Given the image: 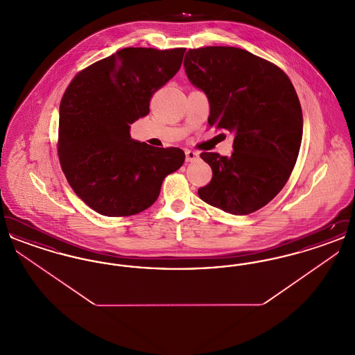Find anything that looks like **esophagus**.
<instances>
[{"mask_svg":"<svg viewBox=\"0 0 355 355\" xmlns=\"http://www.w3.org/2000/svg\"><path fill=\"white\" fill-rule=\"evenodd\" d=\"M185 154L187 162H194L200 158V153L193 152V150H186Z\"/></svg>","mask_w":355,"mask_h":355,"instance_id":"obj_1","label":"esophagus"}]
</instances>
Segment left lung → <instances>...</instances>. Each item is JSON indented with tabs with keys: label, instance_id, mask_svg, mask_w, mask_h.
I'll return each instance as SVG.
<instances>
[{
	"label": "left lung",
	"instance_id": "8db88e82",
	"mask_svg": "<svg viewBox=\"0 0 355 355\" xmlns=\"http://www.w3.org/2000/svg\"><path fill=\"white\" fill-rule=\"evenodd\" d=\"M184 67L207 97L210 128L234 135L232 155L201 154L213 178L198 196L226 213L250 214L282 190L295 165L304 132L295 89L281 69L238 48L190 49Z\"/></svg>",
	"mask_w": 355,
	"mask_h": 355
}]
</instances>
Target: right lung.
Wrapping results in <instances>:
<instances>
[{
	"label": "right lung",
	"mask_w": 355,
	"mask_h": 355,
	"mask_svg": "<svg viewBox=\"0 0 355 355\" xmlns=\"http://www.w3.org/2000/svg\"><path fill=\"white\" fill-rule=\"evenodd\" d=\"M186 49L125 48L80 71L60 103L58 157L74 193L106 217L157 201L185 153L135 141L130 125L149 114L153 93L181 68Z\"/></svg>",
	"instance_id": "right-lung-1"
}]
</instances>
